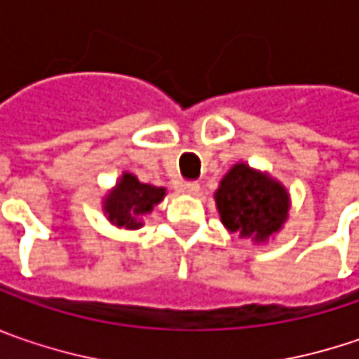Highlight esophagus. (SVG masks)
Here are the masks:
<instances>
[{
    "label": "esophagus",
    "mask_w": 359,
    "mask_h": 359,
    "mask_svg": "<svg viewBox=\"0 0 359 359\" xmlns=\"http://www.w3.org/2000/svg\"><path fill=\"white\" fill-rule=\"evenodd\" d=\"M180 191L187 193V195H196L201 191V184L198 182H182L180 184Z\"/></svg>",
    "instance_id": "esophagus-1"
}]
</instances>
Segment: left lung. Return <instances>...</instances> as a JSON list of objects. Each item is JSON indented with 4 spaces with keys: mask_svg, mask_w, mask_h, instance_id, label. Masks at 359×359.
<instances>
[{
    "mask_svg": "<svg viewBox=\"0 0 359 359\" xmlns=\"http://www.w3.org/2000/svg\"><path fill=\"white\" fill-rule=\"evenodd\" d=\"M215 201L223 225L255 243L267 241L287 221V189L245 163H237L223 177Z\"/></svg>",
    "mask_w": 359,
    "mask_h": 359,
    "instance_id": "obj_1",
    "label": "left lung"
}]
</instances>
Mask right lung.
Returning <instances> with one entry per match:
<instances>
[{
  "label": "right lung",
  "mask_w": 359,
  "mask_h": 359,
  "mask_svg": "<svg viewBox=\"0 0 359 359\" xmlns=\"http://www.w3.org/2000/svg\"><path fill=\"white\" fill-rule=\"evenodd\" d=\"M166 195L164 187L144 184L130 172H124L116 187L104 196V215L112 225L140 229L142 215H149Z\"/></svg>",
  "instance_id": "add662e5"
}]
</instances>
